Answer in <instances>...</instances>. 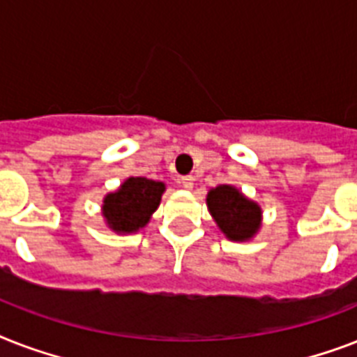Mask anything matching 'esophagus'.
Returning <instances> with one entry per match:
<instances>
[{
  "mask_svg": "<svg viewBox=\"0 0 357 357\" xmlns=\"http://www.w3.org/2000/svg\"><path fill=\"white\" fill-rule=\"evenodd\" d=\"M179 183H181V187L187 190H190L192 187H195V178L192 176H183V178L179 179Z\"/></svg>",
  "mask_w": 357,
  "mask_h": 357,
  "instance_id": "1",
  "label": "esophagus"
}]
</instances>
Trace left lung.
Segmentation results:
<instances>
[{
	"instance_id": "obj_1",
	"label": "left lung",
	"mask_w": 357,
	"mask_h": 357,
	"mask_svg": "<svg viewBox=\"0 0 357 357\" xmlns=\"http://www.w3.org/2000/svg\"><path fill=\"white\" fill-rule=\"evenodd\" d=\"M207 207L229 241H250L261 228V207L231 185H218L209 190Z\"/></svg>"
}]
</instances>
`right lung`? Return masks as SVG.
Instances as JSON below:
<instances>
[{
    "label": "right lung",
    "mask_w": 357,
    "mask_h": 357,
    "mask_svg": "<svg viewBox=\"0 0 357 357\" xmlns=\"http://www.w3.org/2000/svg\"><path fill=\"white\" fill-rule=\"evenodd\" d=\"M165 192L162 181L148 178H128L119 190L103 198V217L116 234H135L150 222Z\"/></svg>",
    "instance_id": "add662e5"
}]
</instances>
